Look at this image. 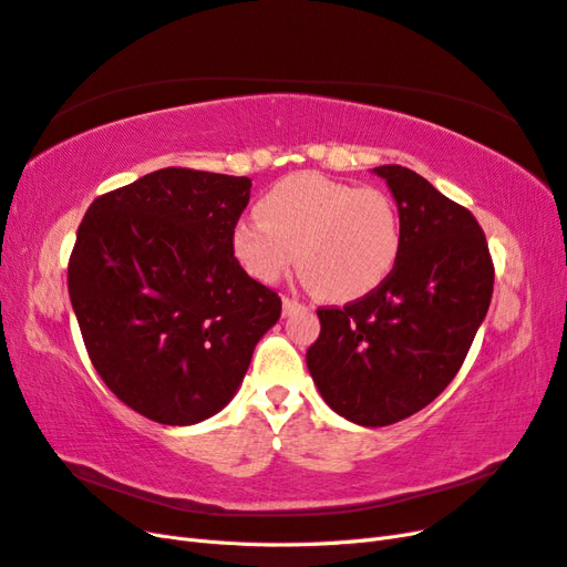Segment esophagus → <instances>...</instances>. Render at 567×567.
I'll return each instance as SVG.
<instances>
[{"mask_svg":"<svg viewBox=\"0 0 567 567\" xmlns=\"http://www.w3.org/2000/svg\"><path fill=\"white\" fill-rule=\"evenodd\" d=\"M300 307H305L300 300H296V298H288V296H284V315H290V312H296V310H300Z\"/></svg>","mask_w":567,"mask_h":567,"instance_id":"obj_1","label":"esophagus"}]
</instances>
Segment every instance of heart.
Masks as SVG:
<instances>
[{"label": "heart", "mask_w": 567, "mask_h": 567, "mask_svg": "<svg viewBox=\"0 0 567 567\" xmlns=\"http://www.w3.org/2000/svg\"><path fill=\"white\" fill-rule=\"evenodd\" d=\"M260 214L236 221L231 248L262 284L279 281L298 257L319 298L352 302L373 293L400 262L402 219L381 188L298 173L269 188Z\"/></svg>", "instance_id": "obj_1"}]
</instances>
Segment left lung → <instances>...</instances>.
<instances>
[{"label":"left lung","mask_w":567,"mask_h":567,"mask_svg":"<svg viewBox=\"0 0 567 567\" xmlns=\"http://www.w3.org/2000/svg\"><path fill=\"white\" fill-rule=\"evenodd\" d=\"M402 219V255L373 293L319 307L307 369L336 414L398 423L452 383L483 323L494 262L473 213L402 165H381Z\"/></svg>","instance_id":"1"}]
</instances>
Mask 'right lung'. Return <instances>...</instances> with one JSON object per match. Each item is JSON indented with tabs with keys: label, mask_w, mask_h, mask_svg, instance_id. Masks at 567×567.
Wrapping results in <instances>:
<instances>
[{
	"label": "right lung",
	"mask_w": 567,
	"mask_h": 567,
	"mask_svg": "<svg viewBox=\"0 0 567 567\" xmlns=\"http://www.w3.org/2000/svg\"><path fill=\"white\" fill-rule=\"evenodd\" d=\"M250 179L156 169L99 196L68 260L84 348L115 398L163 425L225 409L281 317L231 248Z\"/></svg>",
	"instance_id": "right-lung-1"
}]
</instances>
